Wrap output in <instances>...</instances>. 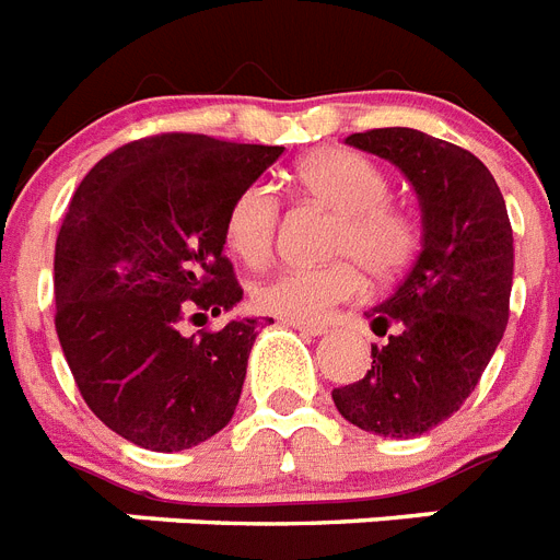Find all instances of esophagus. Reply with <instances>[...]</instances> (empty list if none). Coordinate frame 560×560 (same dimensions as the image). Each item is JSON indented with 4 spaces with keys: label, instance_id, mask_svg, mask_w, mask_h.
<instances>
[{
    "label": "esophagus",
    "instance_id": "1",
    "mask_svg": "<svg viewBox=\"0 0 560 560\" xmlns=\"http://www.w3.org/2000/svg\"><path fill=\"white\" fill-rule=\"evenodd\" d=\"M291 329L303 331V335H312V337H320L326 335V326H317V323H300V320H285Z\"/></svg>",
    "mask_w": 560,
    "mask_h": 560
}]
</instances>
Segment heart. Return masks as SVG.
Returning <instances> with one entry per match:
<instances>
[{
	"instance_id": "b5f03b06",
	"label": "heart",
	"mask_w": 560,
	"mask_h": 560,
	"mask_svg": "<svg viewBox=\"0 0 560 560\" xmlns=\"http://www.w3.org/2000/svg\"><path fill=\"white\" fill-rule=\"evenodd\" d=\"M294 179L312 200L337 211L329 243V254L337 260L275 271L254 285L252 303L283 320L317 323L366 291V271L377 280L400 275L418 252L420 229L406 208L389 202L386 171L363 154L343 148L314 151L300 160ZM277 220L280 202L275 191L252 183L231 200L225 243L243 262L260 266L275 246Z\"/></svg>"
}]
</instances>
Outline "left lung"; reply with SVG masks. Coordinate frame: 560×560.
Masks as SVG:
<instances>
[{"label": "left lung", "instance_id": "8db88e82", "mask_svg": "<svg viewBox=\"0 0 560 560\" xmlns=\"http://www.w3.org/2000/svg\"><path fill=\"white\" fill-rule=\"evenodd\" d=\"M346 142L389 160L412 183L423 243L404 283L366 312L372 369L331 392L363 432L418 438L464 406L510 320L515 248L495 177L466 148L415 128H374Z\"/></svg>", "mask_w": 560, "mask_h": 560}]
</instances>
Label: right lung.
I'll return each instance as SVG.
<instances>
[{
    "label": "right lung",
    "mask_w": 560,
    "mask_h": 560,
    "mask_svg": "<svg viewBox=\"0 0 560 560\" xmlns=\"http://www.w3.org/2000/svg\"><path fill=\"white\" fill-rule=\"evenodd\" d=\"M280 145L156 133L110 151L73 194L54 254L57 335L88 409L151 452L225 427L257 323L183 335L243 300L223 254L225 214Z\"/></svg>",
    "instance_id": "1"
}]
</instances>
